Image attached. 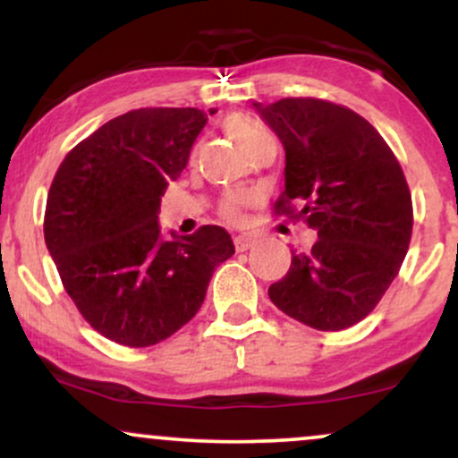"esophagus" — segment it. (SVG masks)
<instances>
[{"label": "esophagus", "instance_id": "obj_1", "mask_svg": "<svg viewBox=\"0 0 458 458\" xmlns=\"http://www.w3.org/2000/svg\"><path fill=\"white\" fill-rule=\"evenodd\" d=\"M256 243V236L254 234H239V236H234V247H236V251H245V250H250L251 245Z\"/></svg>", "mask_w": 458, "mask_h": 458}]
</instances>
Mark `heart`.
<instances>
[{
    "label": "heart",
    "mask_w": 458,
    "mask_h": 458,
    "mask_svg": "<svg viewBox=\"0 0 458 458\" xmlns=\"http://www.w3.org/2000/svg\"><path fill=\"white\" fill-rule=\"evenodd\" d=\"M225 131H228V133L233 135V138L239 141L247 152L254 150L260 141L269 140V133H267L256 120L247 118L243 114L230 115V118L225 120ZM254 202L256 198L250 196V193H230V196H225L222 199V208H219V213H222L225 222L239 224L241 219H243L245 208L251 207Z\"/></svg>",
    "instance_id": "obj_1"
}]
</instances>
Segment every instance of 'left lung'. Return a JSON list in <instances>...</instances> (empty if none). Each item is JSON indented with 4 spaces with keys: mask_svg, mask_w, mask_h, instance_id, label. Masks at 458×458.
<instances>
[{
    "mask_svg": "<svg viewBox=\"0 0 458 458\" xmlns=\"http://www.w3.org/2000/svg\"><path fill=\"white\" fill-rule=\"evenodd\" d=\"M254 107L286 150L276 215H297L318 233L312 250L293 251L271 301L308 327H351L377 308L409 250L413 207L401 163L344 105L306 97Z\"/></svg>",
    "mask_w": 458,
    "mask_h": 458,
    "instance_id": "1",
    "label": "left lung"
}]
</instances>
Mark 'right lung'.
<instances>
[{
    "mask_svg": "<svg viewBox=\"0 0 458 458\" xmlns=\"http://www.w3.org/2000/svg\"><path fill=\"white\" fill-rule=\"evenodd\" d=\"M207 120L196 107L133 109L57 167L45 243L81 317L114 343L140 349L170 338L196 317L215 267L234 254L219 225L163 239L157 224L161 196Z\"/></svg>",
    "mask_w": 458,
    "mask_h": 458,
    "instance_id": "right-lung-1",
    "label": "right lung"
}]
</instances>
